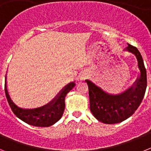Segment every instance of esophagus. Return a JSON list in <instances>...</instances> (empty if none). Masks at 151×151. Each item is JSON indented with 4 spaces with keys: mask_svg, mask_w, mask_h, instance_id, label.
<instances>
[{
    "mask_svg": "<svg viewBox=\"0 0 151 151\" xmlns=\"http://www.w3.org/2000/svg\"><path fill=\"white\" fill-rule=\"evenodd\" d=\"M86 76V74L85 73H82V75H81V76H80V80H84L85 79V77Z\"/></svg>",
    "mask_w": 151,
    "mask_h": 151,
    "instance_id": "obj_1",
    "label": "esophagus"
}]
</instances>
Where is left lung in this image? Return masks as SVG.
Instances as JSON below:
<instances>
[{
  "label": "left lung",
  "mask_w": 151,
  "mask_h": 151,
  "mask_svg": "<svg viewBox=\"0 0 151 151\" xmlns=\"http://www.w3.org/2000/svg\"><path fill=\"white\" fill-rule=\"evenodd\" d=\"M125 51L134 54L140 73L132 85L119 94H110L88 79L90 110L97 120L105 124H116L132 115L143 100L147 88V73L140 52L135 47L127 44Z\"/></svg>",
  "instance_id": "1"
}]
</instances>
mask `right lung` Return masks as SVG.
<instances>
[{
  "mask_svg": "<svg viewBox=\"0 0 151 151\" xmlns=\"http://www.w3.org/2000/svg\"><path fill=\"white\" fill-rule=\"evenodd\" d=\"M74 86L75 81L66 85L48 104L34 109L19 107L13 102L8 91L6 76H5L4 90L9 105L19 119L33 126L48 127L60 119L65 109V97Z\"/></svg>",
  "mask_w": 151,
  "mask_h": 151,
  "instance_id": "obj_1",
  "label": "right lung"
}]
</instances>
